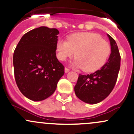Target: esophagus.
<instances>
[{"label":"esophagus","instance_id":"34e87169","mask_svg":"<svg viewBox=\"0 0 134 134\" xmlns=\"http://www.w3.org/2000/svg\"><path fill=\"white\" fill-rule=\"evenodd\" d=\"M70 70L68 68H67V67H65V73H67V72H68Z\"/></svg>","mask_w":134,"mask_h":134}]
</instances>
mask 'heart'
Segmentation results:
<instances>
[{"label": "heart", "mask_w": 134, "mask_h": 134, "mask_svg": "<svg viewBox=\"0 0 134 134\" xmlns=\"http://www.w3.org/2000/svg\"><path fill=\"white\" fill-rule=\"evenodd\" d=\"M58 58L65 61L75 54L73 65L85 72H94L106 63L111 52L110 44L92 32H80L60 40L56 44Z\"/></svg>", "instance_id": "1"}]
</instances>
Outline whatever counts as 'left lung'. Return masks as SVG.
<instances>
[{
	"mask_svg": "<svg viewBox=\"0 0 134 134\" xmlns=\"http://www.w3.org/2000/svg\"><path fill=\"white\" fill-rule=\"evenodd\" d=\"M111 52L108 62L92 74L80 75L75 86V92L79 99L86 103L97 104L110 94L117 82L121 67V56L115 41L108 34Z\"/></svg>",
	"mask_w": 134,
	"mask_h": 134,
	"instance_id": "1",
	"label": "left lung"
}]
</instances>
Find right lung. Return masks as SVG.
<instances>
[{"label": "right lung", "instance_id": "obj_1", "mask_svg": "<svg viewBox=\"0 0 134 134\" xmlns=\"http://www.w3.org/2000/svg\"><path fill=\"white\" fill-rule=\"evenodd\" d=\"M59 31L41 26L26 33L13 53L16 83L26 98L41 101L52 95L64 75L56 56Z\"/></svg>", "mask_w": 134, "mask_h": 134}]
</instances>
